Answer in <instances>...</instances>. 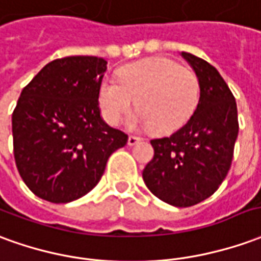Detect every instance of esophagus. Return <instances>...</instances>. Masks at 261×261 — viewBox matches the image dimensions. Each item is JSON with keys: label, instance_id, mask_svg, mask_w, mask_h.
<instances>
[{"label": "esophagus", "instance_id": "obj_1", "mask_svg": "<svg viewBox=\"0 0 261 261\" xmlns=\"http://www.w3.org/2000/svg\"><path fill=\"white\" fill-rule=\"evenodd\" d=\"M141 141V137H137V136H130L128 137V145H136Z\"/></svg>", "mask_w": 261, "mask_h": 261}]
</instances>
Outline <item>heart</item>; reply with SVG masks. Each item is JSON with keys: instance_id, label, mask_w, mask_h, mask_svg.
Returning <instances> with one entry per match:
<instances>
[{"instance_id": "b5f03b06", "label": "heart", "mask_w": 261, "mask_h": 261, "mask_svg": "<svg viewBox=\"0 0 261 261\" xmlns=\"http://www.w3.org/2000/svg\"><path fill=\"white\" fill-rule=\"evenodd\" d=\"M200 83L192 69L167 58H152L124 66L118 80L106 77L99 89V106L107 123L118 124L131 112L133 127H152L171 133L187 123L199 103Z\"/></svg>"}]
</instances>
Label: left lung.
<instances>
[{
    "label": "left lung",
    "instance_id": "8db88e82",
    "mask_svg": "<svg viewBox=\"0 0 261 261\" xmlns=\"http://www.w3.org/2000/svg\"><path fill=\"white\" fill-rule=\"evenodd\" d=\"M200 83L196 110L174 134L151 140L154 158L145 165V185L172 206L196 205L215 194L230 169L239 121L236 100L206 61L188 52Z\"/></svg>",
    "mask_w": 261,
    "mask_h": 261
}]
</instances>
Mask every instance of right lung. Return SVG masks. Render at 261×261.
I'll return each mask as SVG.
<instances>
[{
    "mask_svg": "<svg viewBox=\"0 0 261 261\" xmlns=\"http://www.w3.org/2000/svg\"><path fill=\"white\" fill-rule=\"evenodd\" d=\"M107 62L67 56L48 63L23 87L12 113L14 156L27 187L42 199L67 203L99 184L109 156L128 136L100 117Z\"/></svg>",
    "mask_w": 261,
    "mask_h": 261,
    "instance_id": "1",
    "label": "right lung"
}]
</instances>
